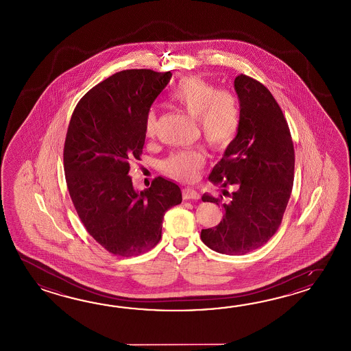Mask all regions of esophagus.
I'll use <instances>...</instances> for the list:
<instances>
[{"label": "esophagus", "instance_id": "34e87169", "mask_svg": "<svg viewBox=\"0 0 351 351\" xmlns=\"http://www.w3.org/2000/svg\"><path fill=\"white\" fill-rule=\"evenodd\" d=\"M183 198L184 199H199V193L192 188H184L183 189Z\"/></svg>", "mask_w": 351, "mask_h": 351}]
</instances>
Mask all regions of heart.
I'll use <instances>...</instances> for the list:
<instances>
[{
	"mask_svg": "<svg viewBox=\"0 0 351 351\" xmlns=\"http://www.w3.org/2000/svg\"><path fill=\"white\" fill-rule=\"evenodd\" d=\"M169 99L173 104L197 121L198 130L210 149L223 150L239 134L241 109L236 94L228 89H217L216 85L197 76L179 80ZM158 115L150 109L144 124L147 138L157 134ZM206 163L201 150L173 152L162 163L163 172L180 182H194Z\"/></svg>",
	"mask_w": 351,
	"mask_h": 351,
	"instance_id": "1",
	"label": "heart"
}]
</instances>
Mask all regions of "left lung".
Here are the masks:
<instances>
[{
	"mask_svg": "<svg viewBox=\"0 0 351 351\" xmlns=\"http://www.w3.org/2000/svg\"><path fill=\"white\" fill-rule=\"evenodd\" d=\"M234 89L241 105L239 134L208 177L224 188L223 195L202 197L223 202V219L202 230L201 239L219 254H245L267 243L282 222L293 186L295 150L284 112L269 90L245 74L234 79ZM230 186L232 193L226 191Z\"/></svg>",
	"mask_w": 351,
	"mask_h": 351,
	"instance_id": "1",
	"label": "left lung"
}]
</instances>
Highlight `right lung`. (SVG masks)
Here are the masks:
<instances>
[{"mask_svg":"<svg viewBox=\"0 0 351 351\" xmlns=\"http://www.w3.org/2000/svg\"><path fill=\"white\" fill-rule=\"evenodd\" d=\"M171 71L123 70L99 82L75 106L64 145V171L76 213L90 236L110 254L148 252L162 239L165 212L182 202L179 186L153 179L135 192L128 176L141 160L144 124Z\"/></svg>","mask_w":351,"mask_h":351,"instance_id":"right-lung-1","label":"right lung"}]
</instances>
